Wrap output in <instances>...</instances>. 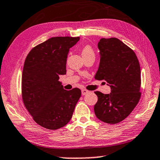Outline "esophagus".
Returning a JSON list of instances; mask_svg holds the SVG:
<instances>
[{
  "instance_id": "1",
  "label": "esophagus",
  "mask_w": 160,
  "mask_h": 160,
  "mask_svg": "<svg viewBox=\"0 0 160 160\" xmlns=\"http://www.w3.org/2000/svg\"><path fill=\"white\" fill-rule=\"evenodd\" d=\"M88 93H89V91L86 90V89H82V95H86Z\"/></svg>"
}]
</instances>
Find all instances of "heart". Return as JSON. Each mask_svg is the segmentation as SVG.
I'll list each match as a JSON object with an SVG mask.
<instances>
[{"mask_svg":"<svg viewBox=\"0 0 160 160\" xmlns=\"http://www.w3.org/2000/svg\"><path fill=\"white\" fill-rule=\"evenodd\" d=\"M82 55H94V51H93V48L90 45H86L82 49Z\"/></svg>","mask_w":160,"mask_h":160,"instance_id":"b5f03b06","label":"heart"}]
</instances>
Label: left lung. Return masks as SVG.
<instances>
[{"mask_svg":"<svg viewBox=\"0 0 160 160\" xmlns=\"http://www.w3.org/2000/svg\"><path fill=\"white\" fill-rule=\"evenodd\" d=\"M100 62L95 79L105 80L111 92L95 91L97 118L108 123L125 119L139 102L141 77L138 59L134 51L117 38H102L98 43Z\"/></svg>","mask_w":160,"mask_h":160,"instance_id":"obj_1","label":"left lung"}]
</instances>
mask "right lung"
<instances>
[{"label":"right lung","mask_w":160,"mask_h":160,"mask_svg":"<svg viewBox=\"0 0 160 160\" xmlns=\"http://www.w3.org/2000/svg\"><path fill=\"white\" fill-rule=\"evenodd\" d=\"M80 37H52L34 47L28 54L22 75L23 103L40 126L60 129L71 120L81 96L78 88L63 89L59 76L66 74L69 49Z\"/></svg>","instance_id":"right-lung-1"}]
</instances>
